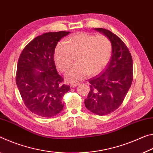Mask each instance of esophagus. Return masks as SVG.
Listing matches in <instances>:
<instances>
[{
  "instance_id": "obj_1",
  "label": "esophagus",
  "mask_w": 153,
  "mask_h": 153,
  "mask_svg": "<svg viewBox=\"0 0 153 153\" xmlns=\"http://www.w3.org/2000/svg\"><path fill=\"white\" fill-rule=\"evenodd\" d=\"M79 85V83H78V82H77V83H72V84L71 85V87H75L78 86Z\"/></svg>"
}]
</instances>
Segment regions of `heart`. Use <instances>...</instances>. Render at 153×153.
<instances>
[{
	"label": "heart",
	"mask_w": 153,
	"mask_h": 153,
	"mask_svg": "<svg viewBox=\"0 0 153 153\" xmlns=\"http://www.w3.org/2000/svg\"><path fill=\"white\" fill-rule=\"evenodd\" d=\"M112 45L107 36H95L80 32L68 37L66 42H60L54 51V60L57 67L66 71L72 63V53H79L76 62L65 73L68 82H78L90 74L101 72L111 58Z\"/></svg>",
	"instance_id": "heart-1"
}]
</instances>
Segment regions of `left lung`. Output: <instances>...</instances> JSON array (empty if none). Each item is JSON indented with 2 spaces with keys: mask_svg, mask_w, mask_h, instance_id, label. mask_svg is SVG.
<instances>
[{
  "mask_svg": "<svg viewBox=\"0 0 153 153\" xmlns=\"http://www.w3.org/2000/svg\"><path fill=\"white\" fill-rule=\"evenodd\" d=\"M107 36L112 45V57L106 69L89 79L90 91L85 106L97 115H106L121 106L133 80V61L126 44L108 30L95 28Z\"/></svg>",
  "mask_w": 153,
  "mask_h": 153,
  "instance_id": "8db88e82",
  "label": "left lung"
}]
</instances>
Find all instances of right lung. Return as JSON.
Returning <instances> with one entry per match:
<instances>
[{
	"label": "right lung",
	"instance_id": "add662e5",
	"mask_svg": "<svg viewBox=\"0 0 153 153\" xmlns=\"http://www.w3.org/2000/svg\"><path fill=\"white\" fill-rule=\"evenodd\" d=\"M70 32H47L29 42L22 51L17 66L16 84L29 111L50 118L63 110L64 95L71 89L62 85L54 62L56 45Z\"/></svg>",
	"mask_w": 153,
	"mask_h": 153
}]
</instances>
